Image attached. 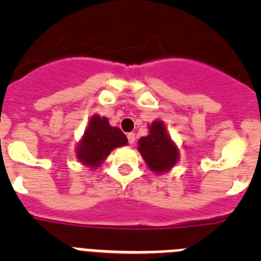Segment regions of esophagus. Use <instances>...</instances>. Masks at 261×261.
Returning <instances> with one entry per match:
<instances>
[{
    "mask_svg": "<svg viewBox=\"0 0 261 261\" xmlns=\"http://www.w3.org/2000/svg\"><path fill=\"white\" fill-rule=\"evenodd\" d=\"M126 137H128L129 144H135V141H136V133H133V132L128 133V135H126Z\"/></svg>",
    "mask_w": 261,
    "mask_h": 261,
    "instance_id": "34e87169",
    "label": "esophagus"
}]
</instances>
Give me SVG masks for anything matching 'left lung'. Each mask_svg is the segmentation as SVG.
I'll list each match as a JSON object with an SVG mask.
<instances>
[{
	"label": "left lung",
	"mask_w": 261,
	"mask_h": 261,
	"mask_svg": "<svg viewBox=\"0 0 261 261\" xmlns=\"http://www.w3.org/2000/svg\"><path fill=\"white\" fill-rule=\"evenodd\" d=\"M138 145V150L146 165L156 174L167 171L176 163L177 149L166 133L162 121H154L149 136L140 138Z\"/></svg>",
	"instance_id": "left-lung-1"
}]
</instances>
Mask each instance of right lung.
I'll return each instance as SVG.
<instances>
[{"instance_id": "add662e5", "label": "right lung", "mask_w": 261, "mask_h": 261, "mask_svg": "<svg viewBox=\"0 0 261 261\" xmlns=\"http://www.w3.org/2000/svg\"><path fill=\"white\" fill-rule=\"evenodd\" d=\"M126 144L128 140L119 128H112L106 117L94 115L78 145L77 156L84 165L98 167L111 150Z\"/></svg>"}]
</instances>
